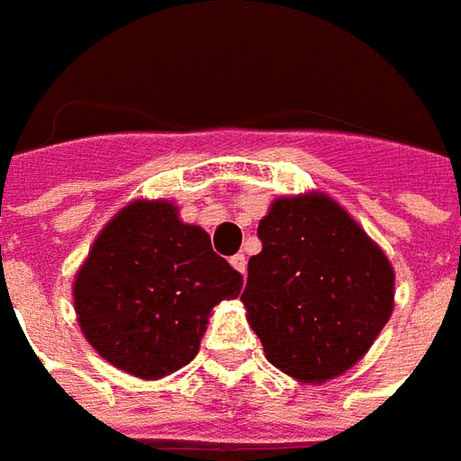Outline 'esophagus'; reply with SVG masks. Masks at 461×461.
<instances>
[{
	"instance_id": "obj_1",
	"label": "esophagus",
	"mask_w": 461,
	"mask_h": 461,
	"mask_svg": "<svg viewBox=\"0 0 461 461\" xmlns=\"http://www.w3.org/2000/svg\"><path fill=\"white\" fill-rule=\"evenodd\" d=\"M230 266L236 267L238 273H243V276H246V270H248V260H246V256H243V253H238V256L230 258Z\"/></svg>"
}]
</instances>
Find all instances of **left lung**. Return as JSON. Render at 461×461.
Instances as JSON below:
<instances>
[{
    "mask_svg": "<svg viewBox=\"0 0 461 461\" xmlns=\"http://www.w3.org/2000/svg\"><path fill=\"white\" fill-rule=\"evenodd\" d=\"M258 238L240 300L267 360L303 382L350 370L393 315L390 260L328 195L277 198Z\"/></svg>",
    "mask_w": 461,
    "mask_h": 461,
    "instance_id": "8db88e82",
    "label": "left lung"
}]
</instances>
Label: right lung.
<instances>
[{"label":"right lung","instance_id":"right-lung-1","mask_svg":"<svg viewBox=\"0 0 461 461\" xmlns=\"http://www.w3.org/2000/svg\"><path fill=\"white\" fill-rule=\"evenodd\" d=\"M243 276L166 201H136L111 221L74 283L86 340L136 377L194 360L211 308L238 298Z\"/></svg>","mask_w":461,"mask_h":461}]
</instances>
